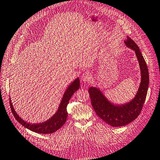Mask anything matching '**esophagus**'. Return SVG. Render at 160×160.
<instances>
[{
  "label": "esophagus",
  "mask_w": 160,
  "mask_h": 160,
  "mask_svg": "<svg viewBox=\"0 0 160 160\" xmlns=\"http://www.w3.org/2000/svg\"><path fill=\"white\" fill-rule=\"evenodd\" d=\"M82 80L84 82H89L92 80V76L89 72H85L84 73L82 76Z\"/></svg>",
  "instance_id": "obj_1"
}]
</instances>
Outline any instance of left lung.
Wrapping results in <instances>:
<instances>
[{"label": "left lung", "instance_id": "8db88e82", "mask_svg": "<svg viewBox=\"0 0 160 160\" xmlns=\"http://www.w3.org/2000/svg\"><path fill=\"white\" fill-rule=\"evenodd\" d=\"M124 42L135 52L140 66L142 80L136 96L130 102L118 106L109 102L97 87H91L88 90L92 108L97 116L113 127L126 126L138 117L146 100L149 84L148 67L138 46L130 37H127Z\"/></svg>", "mask_w": 160, "mask_h": 160}]
</instances>
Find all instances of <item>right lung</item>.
<instances>
[{"instance_id":"obj_1","label":"right lung","mask_w":160,"mask_h":160,"mask_svg":"<svg viewBox=\"0 0 160 160\" xmlns=\"http://www.w3.org/2000/svg\"><path fill=\"white\" fill-rule=\"evenodd\" d=\"M80 88V80L79 78L75 80L72 82L68 88L66 90L63 98L62 99V101L58 110L54 114L53 117L48 120L46 121L45 122L40 123H29L28 122L23 121L22 118L16 113L13 105L12 104L10 98H9V104H10V108L12 114H13L16 120H17L19 123L22 126L26 127L28 129L33 131L34 132L39 133V134H51L55 132V131L59 130L63 125L66 123L67 119L68 113L67 110V107L69 100L71 99V96H73V93Z\"/></svg>"}]
</instances>
